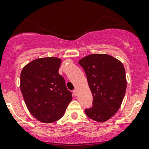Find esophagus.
Wrapping results in <instances>:
<instances>
[{"instance_id": "obj_1", "label": "esophagus", "mask_w": 149, "mask_h": 149, "mask_svg": "<svg viewBox=\"0 0 149 149\" xmlns=\"http://www.w3.org/2000/svg\"><path fill=\"white\" fill-rule=\"evenodd\" d=\"M73 95H74V96H77V95H78V91H77V89H74V90H73Z\"/></svg>"}]
</instances>
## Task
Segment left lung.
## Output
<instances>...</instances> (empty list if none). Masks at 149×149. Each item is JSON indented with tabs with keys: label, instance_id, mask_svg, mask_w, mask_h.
I'll list each match as a JSON object with an SVG mask.
<instances>
[{
	"label": "left lung",
	"instance_id": "obj_1",
	"mask_svg": "<svg viewBox=\"0 0 149 149\" xmlns=\"http://www.w3.org/2000/svg\"><path fill=\"white\" fill-rule=\"evenodd\" d=\"M79 63L85 71L93 96V105L85 109L86 115L99 123L108 120L120 109L125 94L127 81L124 66L107 54L87 55Z\"/></svg>",
	"mask_w": 149,
	"mask_h": 149
}]
</instances>
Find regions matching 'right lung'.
<instances>
[{"label": "right lung", "mask_w": 149, "mask_h": 149, "mask_svg": "<svg viewBox=\"0 0 149 149\" xmlns=\"http://www.w3.org/2000/svg\"><path fill=\"white\" fill-rule=\"evenodd\" d=\"M61 59L38 58L23 68L20 88L30 113L39 121L51 123L64 115L73 97L59 74Z\"/></svg>", "instance_id": "add662e5"}]
</instances>
